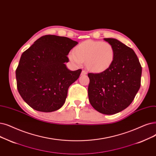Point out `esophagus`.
<instances>
[{"instance_id":"34e87169","label":"esophagus","mask_w":156,"mask_h":156,"mask_svg":"<svg viewBox=\"0 0 156 156\" xmlns=\"http://www.w3.org/2000/svg\"><path fill=\"white\" fill-rule=\"evenodd\" d=\"M87 74V72L85 71H82V73H81V74H82V75H86Z\"/></svg>"}]
</instances>
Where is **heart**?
<instances>
[{
	"label": "heart",
	"mask_w": 156,
	"mask_h": 156,
	"mask_svg": "<svg viewBox=\"0 0 156 156\" xmlns=\"http://www.w3.org/2000/svg\"><path fill=\"white\" fill-rule=\"evenodd\" d=\"M68 58L73 63L80 66L85 61L87 69L99 73L108 69L115 59L113 46L108 42L87 40L80 43L70 53Z\"/></svg>",
	"instance_id": "1"
}]
</instances>
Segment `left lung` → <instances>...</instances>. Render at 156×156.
<instances>
[{
	"mask_svg": "<svg viewBox=\"0 0 156 156\" xmlns=\"http://www.w3.org/2000/svg\"><path fill=\"white\" fill-rule=\"evenodd\" d=\"M115 50V59L109 69L89 73V102L95 110L105 115L124 110L131 105L141 85V66L136 53L114 38H104Z\"/></svg>",
	"mask_w": 156,
	"mask_h": 156,
	"instance_id": "left-lung-1",
	"label": "left lung"
}]
</instances>
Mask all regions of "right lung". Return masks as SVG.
I'll return each mask as SVG.
<instances>
[{
    "label": "right lung",
    "instance_id": "obj_1",
    "mask_svg": "<svg viewBox=\"0 0 156 156\" xmlns=\"http://www.w3.org/2000/svg\"><path fill=\"white\" fill-rule=\"evenodd\" d=\"M78 43L55 35L41 37L25 51L16 70L19 94L33 109L42 112L58 110L66 102L69 86L81 69L66 67L67 55Z\"/></svg>",
    "mask_w": 156,
    "mask_h": 156
}]
</instances>
